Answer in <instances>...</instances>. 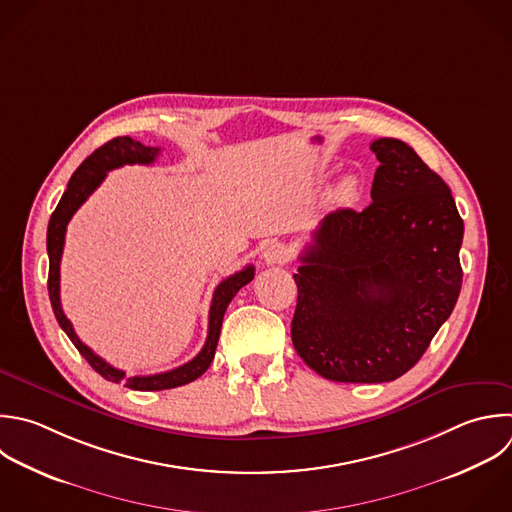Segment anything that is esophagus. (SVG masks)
I'll list each match as a JSON object with an SVG mask.
<instances>
[{
  "label": "esophagus",
  "mask_w": 512,
  "mask_h": 512,
  "mask_svg": "<svg viewBox=\"0 0 512 512\" xmlns=\"http://www.w3.org/2000/svg\"><path fill=\"white\" fill-rule=\"evenodd\" d=\"M288 260H290V250L280 242H274L264 250V262L268 266H280V264H286Z\"/></svg>",
  "instance_id": "esophagus-1"
}]
</instances>
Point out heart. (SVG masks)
Segmentation results:
<instances>
[{
	"mask_svg": "<svg viewBox=\"0 0 512 512\" xmlns=\"http://www.w3.org/2000/svg\"><path fill=\"white\" fill-rule=\"evenodd\" d=\"M354 188H356V180H354L352 176H346V178L340 182V186H338V194H340L342 198H348V196L354 192Z\"/></svg>",
	"mask_w": 512,
	"mask_h": 512,
	"instance_id": "obj_1",
	"label": "heart"
}]
</instances>
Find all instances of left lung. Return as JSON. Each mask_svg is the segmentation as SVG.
Returning a JSON list of instances; mask_svg holds the SVG:
<instances>
[{"label":"left lung","mask_w":512,"mask_h":512,"mask_svg":"<svg viewBox=\"0 0 512 512\" xmlns=\"http://www.w3.org/2000/svg\"><path fill=\"white\" fill-rule=\"evenodd\" d=\"M372 202L324 216L302 252L292 344L334 382L408 372L462 286L464 224L444 180L396 138L374 140Z\"/></svg>","instance_id":"8db88e82"}]
</instances>
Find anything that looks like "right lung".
Instances as JSON below:
<instances>
[{"instance_id": "obj_1", "label": "right lung", "mask_w": 512, "mask_h": 512, "mask_svg": "<svg viewBox=\"0 0 512 512\" xmlns=\"http://www.w3.org/2000/svg\"><path fill=\"white\" fill-rule=\"evenodd\" d=\"M158 154H160V148L144 146V144L132 140L130 136L110 140L108 144L98 148L92 156H88L80 164V168L74 172L72 180L68 182V190L64 192V196L48 224V256H50L48 292H50V300H52V308L58 318V324L62 326V330L68 334V338L74 342V346L80 350V354L88 360V364L98 374H102L110 382H124L132 390H168V388L188 384V382L196 380L198 376H202L214 360L218 338H220V328H222V320H224L228 304L232 302L236 292L242 286H246L248 282H252V278H254V266H246L244 270L228 276L226 280H222L216 286L212 306H210V316H208L206 344L190 362H186L174 370L150 374V376L126 378L124 370H118L112 364H108L104 358H100L90 346H86L78 338L72 322L66 318L64 310H62V302H60V260H62V252H64V238H66L68 222L72 220L76 210L88 200V196L104 182V178L110 170L126 166V164H152V162H156Z\"/></svg>"}]
</instances>
